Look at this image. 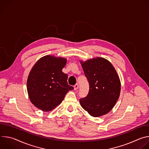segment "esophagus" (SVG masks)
Returning a JSON list of instances; mask_svg holds the SVG:
<instances>
[{
    "label": "esophagus",
    "instance_id": "34e87169",
    "mask_svg": "<svg viewBox=\"0 0 149 149\" xmlns=\"http://www.w3.org/2000/svg\"><path fill=\"white\" fill-rule=\"evenodd\" d=\"M78 88V84H75L74 86V90H77Z\"/></svg>",
    "mask_w": 149,
    "mask_h": 149
}]
</instances>
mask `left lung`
<instances>
[{
    "mask_svg": "<svg viewBox=\"0 0 149 149\" xmlns=\"http://www.w3.org/2000/svg\"><path fill=\"white\" fill-rule=\"evenodd\" d=\"M80 63L89 83L87 97L79 100L81 107L94 117L107 114L120 94L121 82L116 69L109 61L101 57Z\"/></svg>",
    "mask_w": 149,
    "mask_h": 149,
    "instance_id": "8db88e82",
    "label": "left lung"
}]
</instances>
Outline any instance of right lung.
Segmentation results:
<instances>
[{
  "label": "right lung",
  "instance_id": "add662e5",
  "mask_svg": "<svg viewBox=\"0 0 149 149\" xmlns=\"http://www.w3.org/2000/svg\"><path fill=\"white\" fill-rule=\"evenodd\" d=\"M67 61L62 57L45 55L31 69L26 84L28 94L31 102L40 110H52L74 89L68 84L67 74L62 71Z\"/></svg>",
  "mask_w": 149,
  "mask_h": 149
}]
</instances>
